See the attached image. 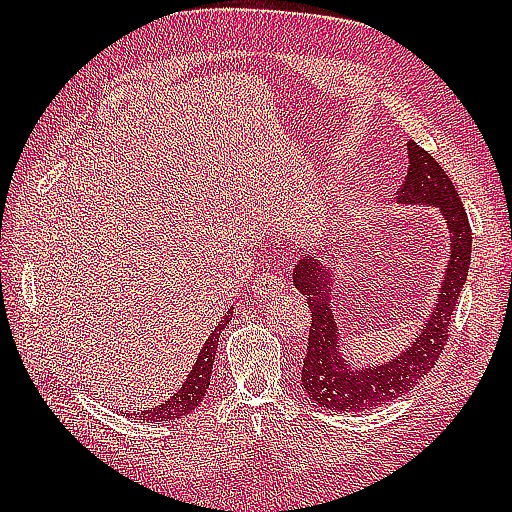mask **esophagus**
I'll use <instances>...</instances> for the list:
<instances>
[{"label":"esophagus","mask_w":512,"mask_h":512,"mask_svg":"<svg viewBox=\"0 0 512 512\" xmlns=\"http://www.w3.org/2000/svg\"><path fill=\"white\" fill-rule=\"evenodd\" d=\"M284 279L275 273H262L255 279V286H253V295L257 299H273L279 297L281 292H284Z\"/></svg>","instance_id":"esophagus-1"}]
</instances>
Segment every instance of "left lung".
I'll return each instance as SVG.
<instances>
[{"instance_id":"1","label":"left lung","mask_w":512,"mask_h":512,"mask_svg":"<svg viewBox=\"0 0 512 512\" xmlns=\"http://www.w3.org/2000/svg\"><path fill=\"white\" fill-rule=\"evenodd\" d=\"M407 154L409 171L405 182L400 184L398 202L405 206H436L451 235L449 266L444 270L440 295L429 319L416 334V341L409 347L383 363L352 367L343 352V336L336 323L339 314L332 310V297L339 295V290L334 288L341 270L336 264V268H332L317 257H303L292 273V284L303 297H308L312 310L301 385L306 394L325 409L363 411L405 396L438 363L444 343L449 339L451 314L469 275L471 224L460 195L440 162L413 140L407 143Z\"/></svg>"}]
</instances>
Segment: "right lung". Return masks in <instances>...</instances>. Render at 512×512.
Masks as SVG:
<instances>
[{
  "mask_svg": "<svg viewBox=\"0 0 512 512\" xmlns=\"http://www.w3.org/2000/svg\"><path fill=\"white\" fill-rule=\"evenodd\" d=\"M231 317H233V306L224 314V319L215 325L213 334L202 345L198 361H195L187 380H184V385L176 391V394L167 398L165 402H160V405H156V407L134 413V418L154 420V422L178 420V418L187 416V413H191L195 407L200 405L202 398L206 396V391H209V385H211V372H213V361H215V352H217V341H220V332L226 328Z\"/></svg>",
  "mask_w": 512,
  "mask_h": 512,
  "instance_id": "obj_1",
  "label": "right lung"
}]
</instances>
